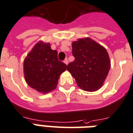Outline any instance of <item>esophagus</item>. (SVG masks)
Returning a JSON list of instances; mask_svg holds the SVG:
<instances>
[{
	"instance_id": "34e87169",
	"label": "esophagus",
	"mask_w": 133,
	"mask_h": 133,
	"mask_svg": "<svg viewBox=\"0 0 133 133\" xmlns=\"http://www.w3.org/2000/svg\"><path fill=\"white\" fill-rule=\"evenodd\" d=\"M64 64H66V65H67L68 63H69V61H68L67 58H66L65 60H64Z\"/></svg>"
}]
</instances>
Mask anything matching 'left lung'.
Here are the masks:
<instances>
[{
  "label": "left lung",
  "instance_id": "obj_1",
  "mask_svg": "<svg viewBox=\"0 0 133 133\" xmlns=\"http://www.w3.org/2000/svg\"><path fill=\"white\" fill-rule=\"evenodd\" d=\"M74 61L67 70L77 86L86 91H96L102 87L110 68L108 52L103 46L91 39H77L72 43Z\"/></svg>",
  "mask_w": 133,
  "mask_h": 133
}]
</instances>
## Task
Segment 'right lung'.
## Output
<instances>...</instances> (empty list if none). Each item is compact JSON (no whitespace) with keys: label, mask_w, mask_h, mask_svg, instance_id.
I'll use <instances>...</instances> for the list:
<instances>
[{"label":"right lung","mask_w":133,"mask_h":133,"mask_svg":"<svg viewBox=\"0 0 133 133\" xmlns=\"http://www.w3.org/2000/svg\"><path fill=\"white\" fill-rule=\"evenodd\" d=\"M67 66L58 60V51L52 50L49 43L40 41L36 44L24 60L25 81L37 91L48 93L56 89L60 75Z\"/></svg>","instance_id":"right-lung-1"}]
</instances>
